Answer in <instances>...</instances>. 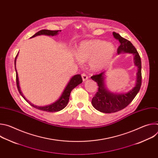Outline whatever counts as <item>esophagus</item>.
Masks as SVG:
<instances>
[{
	"mask_svg": "<svg viewBox=\"0 0 158 158\" xmlns=\"http://www.w3.org/2000/svg\"><path fill=\"white\" fill-rule=\"evenodd\" d=\"M81 76H82V78L83 81H86V80L88 79L87 75L85 74H84V73H82V74H81Z\"/></svg>",
	"mask_w": 158,
	"mask_h": 158,
	"instance_id": "34e87169",
	"label": "esophagus"
}]
</instances>
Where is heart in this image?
<instances>
[{
  "label": "heart",
  "mask_w": 158,
  "mask_h": 158,
  "mask_svg": "<svg viewBox=\"0 0 158 158\" xmlns=\"http://www.w3.org/2000/svg\"><path fill=\"white\" fill-rule=\"evenodd\" d=\"M115 51V47L112 44L95 39L82 42L76 51V54L81 60H89L90 65L94 69L99 70L109 63Z\"/></svg>",
  "instance_id": "obj_1"
}]
</instances>
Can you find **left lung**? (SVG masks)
Instances as JSON below:
<instances>
[{
	"label": "left lung",
	"instance_id": "1",
	"mask_svg": "<svg viewBox=\"0 0 158 158\" xmlns=\"http://www.w3.org/2000/svg\"><path fill=\"white\" fill-rule=\"evenodd\" d=\"M114 37L120 42L117 49L118 54L122 52L131 53L134 55V64L138 67L136 84L132 90L127 93L115 94L109 92L104 86V72L93 75L91 78L96 81L98 85V92L92 99L94 107L104 113H112L121 110L127 107L136 97L140 90L142 83L141 60L139 53L132 44L128 40L122 37L119 34L113 32Z\"/></svg>",
	"mask_w": 158,
	"mask_h": 158
}]
</instances>
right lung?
<instances>
[{
	"label": "right lung",
	"mask_w": 158,
	"mask_h": 158,
	"mask_svg": "<svg viewBox=\"0 0 158 158\" xmlns=\"http://www.w3.org/2000/svg\"><path fill=\"white\" fill-rule=\"evenodd\" d=\"M60 32V31H50V30H41L40 31H39L38 32H37L36 34H35L33 36H32L31 38L34 37L35 36L37 35H56L58 34L59 32ZM18 56V53L15 57V62H16V58L17 56ZM16 71V84H17V87L18 89V91L19 92V93L20 94V95L23 97V98L27 102H29L32 107L41 110H44L46 112H57L59 111L62 109H63L68 104L69 100V96L71 94V93L72 91V90L73 89H74L77 85H78L79 84H80L81 83H82V77L80 74H77L74 76L70 80V81L69 82V83L67 84L66 87L65 88L64 92L62 93L61 96L60 97V98L56 101L55 102H54L53 104L49 105V106H34V104H31V102H29V101H27L25 97L23 96V94H22L20 89V87H19V79H18V75H17V70H15Z\"/></svg>",
	"instance_id": "obj_1"
}]
</instances>
